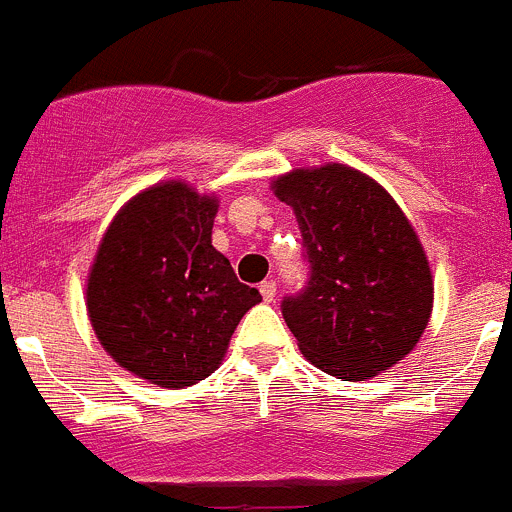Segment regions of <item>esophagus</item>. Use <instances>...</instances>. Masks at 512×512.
Here are the masks:
<instances>
[{"instance_id": "esophagus-1", "label": "esophagus", "mask_w": 512, "mask_h": 512, "mask_svg": "<svg viewBox=\"0 0 512 512\" xmlns=\"http://www.w3.org/2000/svg\"><path fill=\"white\" fill-rule=\"evenodd\" d=\"M259 292H261V297H264V302H274V297H276V281L274 279L264 281V284H261V287H259Z\"/></svg>"}]
</instances>
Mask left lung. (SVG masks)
Returning a JSON list of instances; mask_svg holds the SVG:
<instances>
[{
    "instance_id": "left-lung-1",
    "label": "left lung",
    "mask_w": 512,
    "mask_h": 512,
    "mask_svg": "<svg viewBox=\"0 0 512 512\" xmlns=\"http://www.w3.org/2000/svg\"><path fill=\"white\" fill-rule=\"evenodd\" d=\"M294 208L309 276L281 302L304 358L327 375L365 381L414 350L434 284L426 253L396 200L345 164L274 182Z\"/></svg>"
}]
</instances>
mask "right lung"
I'll return each mask as SVG.
<instances>
[{
  "instance_id": "obj_1",
  "label": "right lung",
  "mask_w": 512,
  "mask_h": 512,
  "mask_svg": "<svg viewBox=\"0 0 512 512\" xmlns=\"http://www.w3.org/2000/svg\"><path fill=\"white\" fill-rule=\"evenodd\" d=\"M218 203L162 182L121 208L88 279V317L106 353L162 388L213 373L243 314L261 302L210 243Z\"/></svg>"
}]
</instances>
